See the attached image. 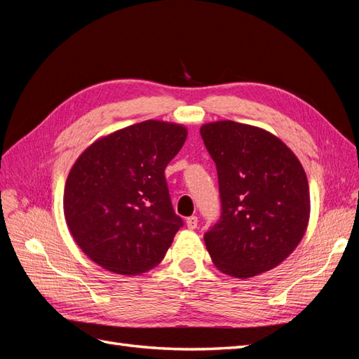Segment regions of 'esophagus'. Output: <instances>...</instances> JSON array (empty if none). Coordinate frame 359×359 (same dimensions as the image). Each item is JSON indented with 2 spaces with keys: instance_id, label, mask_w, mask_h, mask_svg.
<instances>
[{
  "instance_id": "esophagus-1",
  "label": "esophagus",
  "mask_w": 359,
  "mask_h": 359,
  "mask_svg": "<svg viewBox=\"0 0 359 359\" xmlns=\"http://www.w3.org/2000/svg\"><path fill=\"white\" fill-rule=\"evenodd\" d=\"M186 223H187V227H189V229H196V227H198V217H196V215H191V217H189Z\"/></svg>"
}]
</instances>
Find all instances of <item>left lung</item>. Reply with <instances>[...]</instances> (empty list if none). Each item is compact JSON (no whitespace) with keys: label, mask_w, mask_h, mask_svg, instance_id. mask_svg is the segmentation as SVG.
Wrapping results in <instances>:
<instances>
[{"label":"left lung","mask_w":359,"mask_h":359,"mask_svg":"<svg viewBox=\"0 0 359 359\" xmlns=\"http://www.w3.org/2000/svg\"><path fill=\"white\" fill-rule=\"evenodd\" d=\"M212 157L222 215L203 240L214 265L235 278L276 268L297 248L310 219L307 175L286 144L255 126L201 127Z\"/></svg>","instance_id":"obj_1"}]
</instances>
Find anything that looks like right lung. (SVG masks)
Here are the masks:
<instances>
[{
    "label": "right lung",
    "instance_id": "right-lung-1",
    "mask_svg": "<svg viewBox=\"0 0 359 359\" xmlns=\"http://www.w3.org/2000/svg\"><path fill=\"white\" fill-rule=\"evenodd\" d=\"M187 128L148 119L97 139L74 161L64 189L73 240L97 265L137 276L158 265L182 226L165 169Z\"/></svg>",
    "mask_w": 359,
    "mask_h": 359
}]
</instances>
